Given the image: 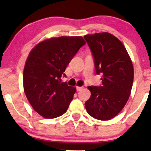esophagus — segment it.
I'll return each instance as SVG.
<instances>
[{
  "mask_svg": "<svg viewBox=\"0 0 151 151\" xmlns=\"http://www.w3.org/2000/svg\"><path fill=\"white\" fill-rule=\"evenodd\" d=\"M82 89H83V86H77V91H81V90H82Z\"/></svg>",
  "mask_w": 151,
  "mask_h": 151,
  "instance_id": "esophagus-1",
  "label": "esophagus"
}]
</instances>
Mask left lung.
<instances>
[{
    "mask_svg": "<svg viewBox=\"0 0 151 151\" xmlns=\"http://www.w3.org/2000/svg\"><path fill=\"white\" fill-rule=\"evenodd\" d=\"M96 73L101 74L102 85L89 86L87 113L98 120H110L122 110L129 99L133 81L132 62L123 43L113 35H86Z\"/></svg>",
    "mask_w": 151,
    "mask_h": 151,
    "instance_id": "obj_1",
    "label": "left lung"
}]
</instances>
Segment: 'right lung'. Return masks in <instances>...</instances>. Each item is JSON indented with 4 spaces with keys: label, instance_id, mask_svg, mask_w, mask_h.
Listing matches in <instances>:
<instances>
[{
    "label": "right lung",
    "instance_id": "obj_1",
    "mask_svg": "<svg viewBox=\"0 0 151 151\" xmlns=\"http://www.w3.org/2000/svg\"><path fill=\"white\" fill-rule=\"evenodd\" d=\"M82 37H53L38 43L31 50L23 71L24 91L32 108L45 119L67 111L76 88L62 82L72 59L85 45Z\"/></svg>",
    "mask_w": 151,
    "mask_h": 151
}]
</instances>
